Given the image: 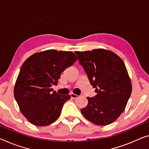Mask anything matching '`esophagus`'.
I'll list each match as a JSON object with an SVG mask.
<instances>
[{"instance_id":"esophagus-1","label":"esophagus","mask_w":149,"mask_h":149,"mask_svg":"<svg viewBox=\"0 0 149 149\" xmlns=\"http://www.w3.org/2000/svg\"><path fill=\"white\" fill-rule=\"evenodd\" d=\"M70 97H71V98H73V99H76V98H79V96L75 95L74 93H70Z\"/></svg>"}]
</instances>
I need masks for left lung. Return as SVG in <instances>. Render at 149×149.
<instances>
[{
    "instance_id": "left-lung-1",
    "label": "left lung",
    "mask_w": 149,
    "mask_h": 149,
    "mask_svg": "<svg viewBox=\"0 0 149 149\" xmlns=\"http://www.w3.org/2000/svg\"><path fill=\"white\" fill-rule=\"evenodd\" d=\"M97 95L87 97L81 113L93 124L105 126L119 117L132 93V84L124 62L113 51L103 49L75 51Z\"/></svg>"
}]
</instances>
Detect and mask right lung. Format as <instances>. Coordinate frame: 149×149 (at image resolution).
I'll use <instances>...</instances> for the list:
<instances>
[{
  "instance_id": "obj_1",
  "label": "right lung",
  "mask_w": 149,
  "mask_h": 149,
  "mask_svg": "<svg viewBox=\"0 0 149 149\" xmlns=\"http://www.w3.org/2000/svg\"><path fill=\"white\" fill-rule=\"evenodd\" d=\"M77 57L71 51L56 50L36 52L22 64L14 87V96L21 113L31 124L48 126L61 115L70 95L53 91L61 73L72 66Z\"/></svg>"
}]
</instances>
